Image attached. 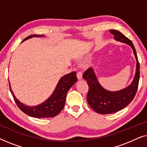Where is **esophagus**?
Listing matches in <instances>:
<instances>
[{"instance_id": "1", "label": "esophagus", "mask_w": 147, "mask_h": 147, "mask_svg": "<svg viewBox=\"0 0 147 147\" xmlns=\"http://www.w3.org/2000/svg\"><path fill=\"white\" fill-rule=\"evenodd\" d=\"M77 77L78 80H82V71H78L77 74Z\"/></svg>"}]
</instances>
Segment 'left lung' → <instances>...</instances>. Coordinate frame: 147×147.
<instances>
[{"label": "left lung", "instance_id": "obj_1", "mask_svg": "<svg viewBox=\"0 0 147 147\" xmlns=\"http://www.w3.org/2000/svg\"><path fill=\"white\" fill-rule=\"evenodd\" d=\"M110 32L113 34L116 41L128 44L132 47L136 60V68L132 84L126 88L116 92L108 91L102 88L92 67L86 70L83 74V78L87 80L89 87L87 95L88 102L94 111L101 114L114 113L128 106L136 95L140 79L139 62L132 42L120 31L110 30Z\"/></svg>", "mask_w": 147, "mask_h": 147}]
</instances>
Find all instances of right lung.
<instances>
[{
  "label": "right lung",
  "mask_w": 147,
  "mask_h": 147,
  "mask_svg": "<svg viewBox=\"0 0 147 147\" xmlns=\"http://www.w3.org/2000/svg\"><path fill=\"white\" fill-rule=\"evenodd\" d=\"M42 35H31L23 41L33 37H43ZM22 41V42H23ZM76 72L73 71L62 77L58 82L53 93L43 103L36 106H27L20 102L14 95L9 83V88L14 100L19 109L28 116L34 118H52L57 116L64 107L67 92L77 82Z\"/></svg>",
  "instance_id": "1"
}]
</instances>
